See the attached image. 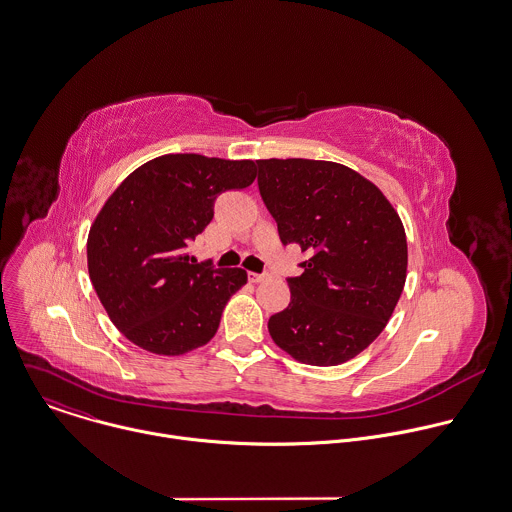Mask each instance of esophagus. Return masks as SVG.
Here are the masks:
<instances>
[{
    "instance_id": "obj_1",
    "label": "esophagus",
    "mask_w": 512,
    "mask_h": 512,
    "mask_svg": "<svg viewBox=\"0 0 512 512\" xmlns=\"http://www.w3.org/2000/svg\"><path fill=\"white\" fill-rule=\"evenodd\" d=\"M269 277H271V273H267V271H265V273H253V271L249 273V281H251V283H261V281H265V279H269Z\"/></svg>"
}]
</instances>
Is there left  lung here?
Segmentation results:
<instances>
[{
  "instance_id": "obj_1",
  "label": "left lung",
  "mask_w": 512,
  "mask_h": 512,
  "mask_svg": "<svg viewBox=\"0 0 512 512\" xmlns=\"http://www.w3.org/2000/svg\"><path fill=\"white\" fill-rule=\"evenodd\" d=\"M259 193L283 245L311 257L287 277L291 303L271 315L293 359L333 367L385 329L407 279V237L387 197L357 171L315 159H259Z\"/></svg>"
}]
</instances>
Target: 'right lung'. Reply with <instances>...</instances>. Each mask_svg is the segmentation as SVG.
Wrapping results in <instances>:
<instances>
[{
    "instance_id": "obj_1",
    "label": "right lung",
    "mask_w": 512,
    "mask_h": 512,
    "mask_svg": "<svg viewBox=\"0 0 512 512\" xmlns=\"http://www.w3.org/2000/svg\"><path fill=\"white\" fill-rule=\"evenodd\" d=\"M255 177L253 161L163 155L107 199L87 237V269L109 319L131 343L183 355L213 339L247 273L197 263L187 247L211 223L215 199Z\"/></svg>"
}]
</instances>
